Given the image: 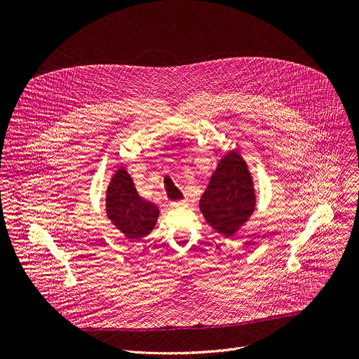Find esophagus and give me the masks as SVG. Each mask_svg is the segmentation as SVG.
<instances>
[{
    "label": "esophagus",
    "mask_w": 359,
    "mask_h": 359,
    "mask_svg": "<svg viewBox=\"0 0 359 359\" xmlns=\"http://www.w3.org/2000/svg\"><path fill=\"white\" fill-rule=\"evenodd\" d=\"M170 206H172V208H184V206H187V200H186V198H183V200L172 201V203H170Z\"/></svg>",
    "instance_id": "34e87169"
}]
</instances>
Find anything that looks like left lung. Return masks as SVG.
I'll return each instance as SVG.
<instances>
[{
    "instance_id": "obj_1",
    "label": "left lung",
    "mask_w": 359,
    "mask_h": 359,
    "mask_svg": "<svg viewBox=\"0 0 359 359\" xmlns=\"http://www.w3.org/2000/svg\"><path fill=\"white\" fill-rule=\"evenodd\" d=\"M198 208L206 222L224 237H231L250 219L255 193L248 168L237 150L220 159Z\"/></svg>"
}]
</instances>
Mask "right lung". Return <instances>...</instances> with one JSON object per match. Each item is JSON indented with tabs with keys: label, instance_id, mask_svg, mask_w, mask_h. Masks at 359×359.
Instances as JSON below:
<instances>
[{
	"label": "right lung",
	"instance_id": "add662e5",
	"mask_svg": "<svg viewBox=\"0 0 359 359\" xmlns=\"http://www.w3.org/2000/svg\"><path fill=\"white\" fill-rule=\"evenodd\" d=\"M107 215L126 238L139 240L155 227L159 209L137 194L132 177L121 168L107 190Z\"/></svg>",
	"mask_w": 359,
	"mask_h": 359
}]
</instances>
